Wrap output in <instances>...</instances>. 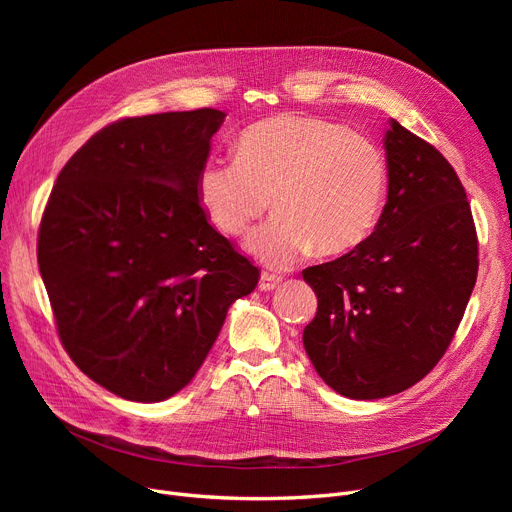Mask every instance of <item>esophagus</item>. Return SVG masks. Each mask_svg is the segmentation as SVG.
I'll use <instances>...</instances> for the list:
<instances>
[{
    "label": "esophagus",
    "mask_w": 512,
    "mask_h": 512,
    "mask_svg": "<svg viewBox=\"0 0 512 512\" xmlns=\"http://www.w3.org/2000/svg\"><path fill=\"white\" fill-rule=\"evenodd\" d=\"M280 282H282V278H280V276L263 272V274H261V278H259V290H263V292H270V290L278 288V286H280Z\"/></svg>",
    "instance_id": "1"
}]
</instances>
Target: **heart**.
Returning <instances> with one entry per match:
<instances>
[{
  "mask_svg": "<svg viewBox=\"0 0 512 512\" xmlns=\"http://www.w3.org/2000/svg\"><path fill=\"white\" fill-rule=\"evenodd\" d=\"M234 155L205 161L197 197L230 236L245 234L274 197L278 215L247 240L265 263L286 267L313 247L319 255L346 253L378 222L386 188L382 151L342 124L301 116L263 120L240 132Z\"/></svg>",
  "mask_w": 512,
  "mask_h": 512,
  "instance_id": "heart-1",
  "label": "heart"
}]
</instances>
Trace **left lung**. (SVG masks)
Wrapping results in <instances>:
<instances>
[{
  "mask_svg": "<svg viewBox=\"0 0 512 512\" xmlns=\"http://www.w3.org/2000/svg\"><path fill=\"white\" fill-rule=\"evenodd\" d=\"M388 201L351 253L303 270L317 313L305 351L332 390L373 400L436 367L477 280V234L465 188L446 157L390 120Z\"/></svg>",
  "mask_w": 512,
  "mask_h": 512,
  "instance_id": "left-lung-1",
  "label": "left lung"
}]
</instances>
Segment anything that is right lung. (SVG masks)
I'll return each instance as SVG.
<instances>
[{
  "label": "right lung",
  "mask_w": 512,
  "mask_h": 512,
  "mask_svg": "<svg viewBox=\"0 0 512 512\" xmlns=\"http://www.w3.org/2000/svg\"><path fill=\"white\" fill-rule=\"evenodd\" d=\"M220 110L99 130L49 195L37 259L70 359L112 394L159 402L203 365L259 270L209 222L197 176Z\"/></svg>",
  "instance_id": "obj_1"
}]
</instances>
